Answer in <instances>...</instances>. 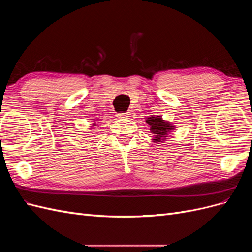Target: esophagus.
<instances>
[{
    "mask_svg": "<svg viewBox=\"0 0 252 252\" xmlns=\"http://www.w3.org/2000/svg\"><path fill=\"white\" fill-rule=\"evenodd\" d=\"M128 116H129L128 112H120V113L118 114V118H119V119H127Z\"/></svg>",
    "mask_w": 252,
    "mask_h": 252,
    "instance_id": "obj_1",
    "label": "esophagus"
}]
</instances>
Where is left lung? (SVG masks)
<instances>
[{
    "label": "left lung",
    "instance_id": "obj_1",
    "mask_svg": "<svg viewBox=\"0 0 252 252\" xmlns=\"http://www.w3.org/2000/svg\"><path fill=\"white\" fill-rule=\"evenodd\" d=\"M146 122L151 126L150 131L155 135V142H161L164 138V135H166L167 132L173 129V126L171 124H169L168 122H164L162 118L159 117L148 118Z\"/></svg>",
    "mask_w": 252,
    "mask_h": 252
}]
</instances>
